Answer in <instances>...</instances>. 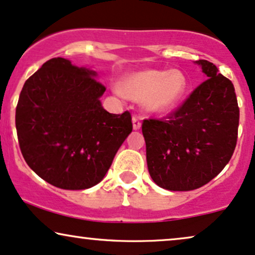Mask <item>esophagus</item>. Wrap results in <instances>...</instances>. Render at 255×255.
<instances>
[{"label":"esophagus","mask_w":255,"mask_h":255,"mask_svg":"<svg viewBox=\"0 0 255 255\" xmlns=\"http://www.w3.org/2000/svg\"><path fill=\"white\" fill-rule=\"evenodd\" d=\"M140 118L139 116H133L132 117V125H133V130H139L140 127H142V123H140Z\"/></svg>","instance_id":"1"}]
</instances>
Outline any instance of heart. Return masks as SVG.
I'll return each instance as SVG.
<instances>
[{"instance_id": "heart-1", "label": "heart", "mask_w": 255, "mask_h": 255, "mask_svg": "<svg viewBox=\"0 0 255 255\" xmlns=\"http://www.w3.org/2000/svg\"><path fill=\"white\" fill-rule=\"evenodd\" d=\"M187 78L178 70H144L127 75L115 92L134 102H143L144 109L152 113L166 112L175 108L187 92Z\"/></svg>"}]
</instances>
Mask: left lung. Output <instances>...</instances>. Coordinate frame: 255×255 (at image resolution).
<instances>
[{
    "label": "left lung",
    "mask_w": 255,
    "mask_h": 255,
    "mask_svg": "<svg viewBox=\"0 0 255 255\" xmlns=\"http://www.w3.org/2000/svg\"><path fill=\"white\" fill-rule=\"evenodd\" d=\"M207 80L165 119H144L149 174L166 190L188 191L216 177L233 155L239 106L232 81L207 60L195 61Z\"/></svg>",
    "instance_id": "left-lung-1"
}]
</instances>
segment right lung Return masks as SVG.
Returning a JSON list of instances; mask_svg holds the SVG:
<instances>
[{"instance_id": "obj_1", "label": "right lung", "mask_w": 255, "mask_h": 255, "mask_svg": "<svg viewBox=\"0 0 255 255\" xmlns=\"http://www.w3.org/2000/svg\"><path fill=\"white\" fill-rule=\"evenodd\" d=\"M97 73L53 58L24 83L15 124L24 161L42 180L67 190L103 180L132 131L128 111L109 113Z\"/></svg>"}]
</instances>
